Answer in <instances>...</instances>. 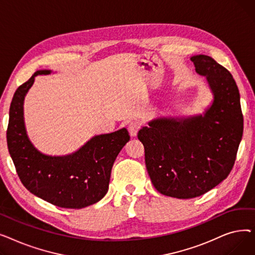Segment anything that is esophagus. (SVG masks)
Listing matches in <instances>:
<instances>
[{"mask_svg":"<svg viewBox=\"0 0 255 255\" xmlns=\"http://www.w3.org/2000/svg\"><path fill=\"white\" fill-rule=\"evenodd\" d=\"M141 124L138 122V121H132V122L129 123L128 125V130L131 136H136L138 130L140 129Z\"/></svg>","mask_w":255,"mask_h":255,"instance_id":"esophagus-1","label":"esophagus"}]
</instances>
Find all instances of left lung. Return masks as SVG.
<instances>
[{"label": "left lung", "instance_id": "8db88e82", "mask_svg": "<svg viewBox=\"0 0 255 255\" xmlns=\"http://www.w3.org/2000/svg\"><path fill=\"white\" fill-rule=\"evenodd\" d=\"M213 94L203 115L163 117L142 127L145 166L155 188L166 196L193 198L227 178L243 136L240 93L231 72L213 58H190Z\"/></svg>", "mask_w": 255, "mask_h": 255}]
</instances>
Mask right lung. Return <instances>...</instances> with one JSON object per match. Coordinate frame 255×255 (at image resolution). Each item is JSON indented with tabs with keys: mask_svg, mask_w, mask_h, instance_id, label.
Listing matches in <instances>:
<instances>
[{
	"mask_svg": "<svg viewBox=\"0 0 255 255\" xmlns=\"http://www.w3.org/2000/svg\"><path fill=\"white\" fill-rule=\"evenodd\" d=\"M49 73L50 70L36 71L14 93L9 111L8 150L21 183L31 193L57 207L82 209L106 194L115 160L130 135L126 128L95 135L65 156L38 151L26 134L23 101L35 77Z\"/></svg>",
	"mask_w": 255,
	"mask_h": 255,
	"instance_id": "obj_1",
	"label": "right lung"
}]
</instances>
